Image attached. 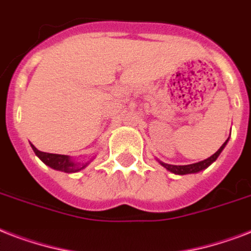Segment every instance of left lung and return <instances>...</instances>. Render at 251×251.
<instances>
[{
	"label": "left lung",
	"mask_w": 251,
	"mask_h": 251,
	"mask_svg": "<svg viewBox=\"0 0 251 251\" xmlns=\"http://www.w3.org/2000/svg\"><path fill=\"white\" fill-rule=\"evenodd\" d=\"M226 141L224 143H223V146L220 147V149L216 151V152L212 155V156H210L208 159H206V160H202L199 161V163H195V164H189V165H171V164H165V163H161L160 164L163 165L164 168H167L168 171L172 172V173H175V175H190V173H197V172H201L203 171V169H206L208 165H211L212 163H214L216 159H218V156L220 155V152L223 151V149L226 147Z\"/></svg>",
	"instance_id": "8db88e82"
}]
</instances>
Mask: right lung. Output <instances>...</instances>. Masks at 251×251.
I'll use <instances>...</instances> for the list:
<instances>
[{"label": "right lung", "instance_id": "obj_1", "mask_svg": "<svg viewBox=\"0 0 251 251\" xmlns=\"http://www.w3.org/2000/svg\"><path fill=\"white\" fill-rule=\"evenodd\" d=\"M33 152L36 153V156H39L44 164H47L48 167L53 168V169H57V171L66 172V173H75V172H79L80 169H83L87 164H80V163H75L73 161L72 159L66 155H58V153H48V152H41L35 147L33 145H31Z\"/></svg>", "mask_w": 251, "mask_h": 251}]
</instances>
